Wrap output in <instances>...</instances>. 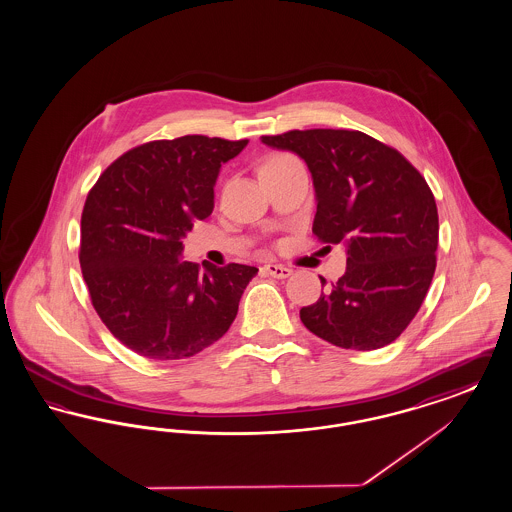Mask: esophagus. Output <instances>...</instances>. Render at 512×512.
Here are the masks:
<instances>
[{
  "mask_svg": "<svg viewBox=\"0 0 512 512\" xmlns=\"http://www.w3.org/2000/svg\"><path fill=\"white\" fill-rule=\"evenodd\" d=\"M263 270L267 272L268 276H272V278H288V276H292V268L284 267V265H274V263H268L263 267Z\"/></svg>",
  "mask_w": 512,
  "mask_h": 512,
  "instance_id": "34e87169",
  "label": "esophagus"
}]
</instances>
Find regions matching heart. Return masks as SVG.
I'll use <instances>...</instances> for the list:
<instances>
[{
    "label": "heart",
    "mask_w": 512,
    "mask_h": 512,
    "mask_svg": "<svg viewBox=\"0 0 512 512\" xmlns=\"http://www.w3.org/2000/svg\"><path fill=\"white\" fill-rule=\"evenodd\" d=\"M293 157L290 155H284V153H276V155H270L267 161L261 165V167H274V165H282L286 161H292Z\"/></svg>",
    "instance_id": "heart-1"
}]
</instances>
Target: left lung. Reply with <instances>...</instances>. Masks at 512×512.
Returning <instances> with one entry per match:
<instances>
[{
  "label": "left lung",
  "mask_w": 512,
  "mask_h": 512,
  "mask_svg": "<svg viewBox=\"0 0 512 512\" xmlns=\"http://www.w3.org/2000/svg\"><path fill=\"white\" fill-rule=\"evenodd\" d=\"M261 140L307 163L317 194L313 234L347 247L345 274L299 311L301 322L343 349L390 345L418 313L436 270L438 207L424 176L359 130H290Z\"/></svg>",
  "instance_id": "8db88e82"
}]
</instances>
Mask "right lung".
Returning <instances> with one entry per match:
<instances>
[{"instance_id": "add662e5", "label": "right lung", "mask_w": 512, "mask_h": 512, "mask_svg": "<svg viewBox=\"0 0 512 512\" xmlns=\"http://www.w3.org/2000/svg\"><path fill=\"white\" fill-rule=\"evenodd\" d=\"M247 140L182 136L132 147L101 172L80 220V268L109 332L153 361L220 340L259 268L180 261L182 238L215 207L222 163Z\"/></svg>"}]
</instances>
